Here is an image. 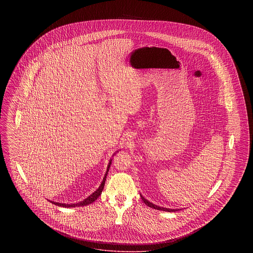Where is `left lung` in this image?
I'll use <instances>...</instances> for the list:
<instances>
[{
    "mask_svg": "<svg viewBox=\"0 0 253 253\" xmlns=\"http://www.w3.org/2000/svg\"><path fill=\"white\" fill-rule=\"evenodd\" d=\"M141 199L142 201L144 202L145 204L147 205L148 207L150 208H153V209H156V210H159V211H169V212H172V211H176L178 210H175V209H167V208H163V207H159L157 205L153 204L151 202H149L147 199H145L144 197L141 195Z\"/></svg>",
    "mask_w": 253,
    "mask_h": 253,
    "instance_id": "left-lung-1",
    "label": "left lung"
}]
</instances>
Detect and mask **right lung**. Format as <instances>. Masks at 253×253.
<instances>
[{"label": "right lung", "instance_id": "1", "mask_svg": "<svg viewBox=\"0 0 253 253\" xmlns=\"http://www.w3.org/2000/svg\"><path fill=\"white\" fill-rule=\"evenodd\" d=\"M111 163H112V159H110V161H109L107 170H106V172H105V175H104V177H103V180L101 182L100 186L98 187V189L96 190V192H94V193H92L90 196H88L84 201H82V202H80V203H77V204H65V203H59V202H54V201H51V203L56 205V206H59V207H63V208H75V207L87 206V205L91 204V203H93L94 201H96V199L98 198V196L102 193V190H103V188H104V184H105L106 176H107V173H108L109 168H110V166H111Z\"/></svg>", "mask_w": 253, "mask_h": 253}]
</instances>
